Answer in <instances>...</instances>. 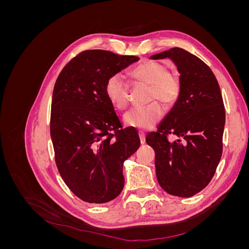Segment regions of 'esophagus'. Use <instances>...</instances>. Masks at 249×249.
<instances>
[{
  "label": "esophagus",
  "instance_id": "34e87169",
  "mask_svg": "<svg viewBox=\"0 0 249 249\" xmlns=\"http://www.w3.org/2000/svg\"><path fill=\"white\" fill-rule=\"evenodd\" d=\"M138 134H139V138H140L141 144H144V143H145V133L143 132V131H139Z\"/></svg>",
  "mask_w": 249,
  "mask_h": 249
}]
</instances>
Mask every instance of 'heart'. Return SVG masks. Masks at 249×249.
<instances>
[{
	"label": "heart",
	"instance_id": "heart-1",
	"mask_svg": "<svg viewBox=\"0 0 249 249\" xmlns=\"http://www.w3.org/2000/svg\"><path fill=\"white\" fill-rule=\"evenodd\" d=\"M131 74L134 82L150 87L147 100L152 103L127 111L124 116V124L135 129H152L163 116V107L159 102L165 107H172L179 100L183 91L182 79L177 71H169L166 63L157 60H147L139 64ZM130 82L124 74L116 72L107 79L105 93L113 106L124 109L130 102Z\"/></svg>",
	"mask_w": 249,
	"mask_h": 249
}]
</instances>
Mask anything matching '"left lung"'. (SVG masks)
Here are the masks:
<instances>
[{
    "instance_id": "1",
    "label": "left lung",
    "mask_w": 249,
    "mask_h": 249,
    "mask_svg": "<svg viewBox=\"0 0 249 249\" xmlns=\"http://www.w3.org/2000/svg\"><path fill=\"white\" fill-rule=\"evenodd\" d=\"M166 57L178 66L183 91L158 130L147 135L146 143L155 150L162 189L190 197L208 186L221 159L225 109L215 74L202 60L180 48L152 56ZM170 134L178 139L170 142Z\"/></svg>"
}]
</instances>
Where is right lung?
Returning <instances> with one entry per match:
<instances>
[{
    "mask_svg": "<svg viewBox=\"0 0 249 249\" xmlns=\"http://www.w3.org/2000/svg\"><path fill=\"white\" fill-rule=\"evenodd\" d=\"M138 60L104 50L83 51L56 80L50 123L56 166L84 201L116 198L124 185L123 164L140 146L137 131L124 129L105 93L111 74Z\"/></svg>",
    "mask_w": 249,
    "mask_h": 249,
    "instance_id": "obj_1",
    "label": "right lung"
}]
</instances>
